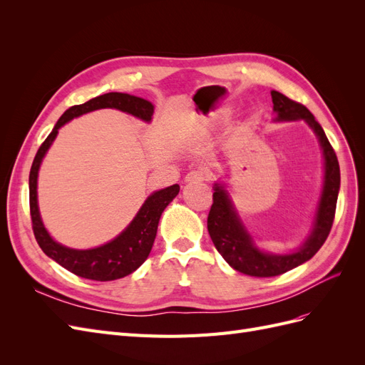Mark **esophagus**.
Segmentation results:
<instances>
[{
    "label": "esophagus",
    "instance_id": "obj_1",
    "mask_svg": "<svg viewBox=\"0 0 365 365\" xmlns=\"http://www.w3.org/2000/svg\"><path fill=\"white\" fill-rule=\"evenodd\" d=\"M208 180V173L202 169H196V170H190L189 173L185 175V182H202Z\"/></svg>",
    "mask_w": 365,
    "mask_h": 365
}]
</instances>
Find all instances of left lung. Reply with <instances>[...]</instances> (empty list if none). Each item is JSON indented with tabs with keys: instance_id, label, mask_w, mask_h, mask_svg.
Returning <instances> with one entry per match:
<instances>
[{
	"instance_id": "left-lung-1",
	"label": "left lung",
	"mask_w": 365,
	"mask_h": 365,
	"mask_svg": "<svg viewBox=\"0 0 365 365\" xmlns=\"http://www.w3.org/2000/svg\"><path fill=\"white\" fill-rule=\"evenodd\" d=\"M271 97L277 120H304L314 129L324 153V189L311 236L300 250L282 256V254L263 252L252 245L250 235L242 225L233 205H231L228 193L222 185L215 184L213 205L210 208L207 217L208 235L230 267L239 272L251 275V277H275V275L297 268L298 264L315 256V252L323 247L330 233V228H332L341 181L336 153L312 113L304 105L291 101L289 97L279 91H271Z\"/></svg>"
}]
</instances>
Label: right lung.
Instances as JSON below:
<instances>
[{
    "label": "right lung",
    "mask_w": 365,
    "mask_h": 365,
    "mask_svg": "<svg viewBox=\"0 0 365 365\" xmlns=\"http://www.w3.org/2000/svg\"><path fill=\"white\" fill-rule=\"evenodd\" d=\"M101 108H115L145 121H150L153 114V105L150 102L145 101V98L123 93L102 94L82 105H74L68 108L58 120V123L54 125L46 141L38 149L35 160H33L29 176V196L33 235H35L41 250L54 262H58L61 267L79 275L82 279H90L96 282H111L126 277V275L141 267L143 262L148 259L153 240H155L157 236V228L163 210L178 195L180 185L173 184L168 187V189L152 193L123 233L106 245L93 250H71L54 242L47 233V230L43 228L38 210L36 184L41 161L51 146L53 140L56 138L58 129L62 125H65L74 117H79Z\"/></svg>",
    "instance_id": "obj_1"
}]
</instances>
